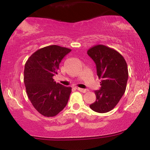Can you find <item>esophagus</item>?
Returning <instances> with one entry per match:
<instances>
[{"label":"esophagus","instance_id":"34e87169","mask_svg":"<svg viewBox=\"0 0 150 150\" xmlns=\"http://www.w3.org/2000/svg\"><path fill=\"white\" fill-rule=\"evenodd\" d=\"M76 89H77V90L80 91V92H82V93H86V92H88V89H82V88H79V87H77Z\"/></svg>","mask_w":150,"mask_h":150}]
</instances>
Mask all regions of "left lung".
<instances>
[{
	"instance_id": "1",
	"label": "left lung",
	"mask_w": 150,
	"mask_h": 150,
	"mask_svg": "<svg viewBox=\"0 0 150 150\" xmlns=\"http://www.w3.org/2000/svg\"><path fill=\"white\" fill-rule=\"evenodd\" d=\"M87 54L95 63L97 75L101 80L100 89L94 91L96 101L89 107L97 113L108 112L118 104L126 89V61L116 50L102 44L91 47Z\"/></svg>"
}]
</instances>
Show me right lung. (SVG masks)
Returning <instances> with one entry per match:
<instances>
[{
    "mask_svg": "<svg viewBox=\"0 0 150 150\" xmlns=\"http://www.w3.org/2000/svg\"><path fill=\"white\" fill-rule=\"evenodd\" d=\"M71 49L57 45L37 50L25 65L24 82L28 98L39 113L46 117L56 116L66 106L72 88L56 83L59 64Z\"/></svg>",
    "mask_w": 150,
    "mask_h": 150,
    "instance_id": "obj_1",
    "label": "right lung"
}]
</instances>
